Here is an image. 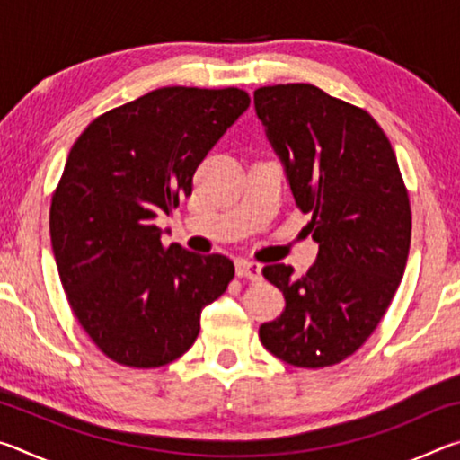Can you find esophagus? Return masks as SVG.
Segmentation results:
<instances>
[{
	"instance_id": "34e87169",
	"label": "esophagus",
	"mask_w": 460,
	"mask_h": 460,
	"mask_svg": "<svg viewBox=\"0 0 460 460\" xmlns=\"http://www.w3.org/2000/svg\"><path fill=\"white\" fill-rule=\"evenodd\" d=\"M237 276L252 279V282H260V279H261V266H260V263H255V261L241 260V261H237Z\"/></svg>"
}]
</instances>
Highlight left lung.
I'll return each instance as SVG.
<instances>
[{
  "mask_svg": "<svg viewBox=\"0 0 460 460\" xmlns=\"http://www.w3.org/2000/svg\"><path fill=\"white\" fill-rule=\"evenodd\" d=\"M253 103L318 243L300 278L286 263L261 270L286 308L260 326V341L294 367H331L371 337L402 282L408 189L392 144L365 109L308 83L260 87Z\"/></svg>",
  "mask_w": 460,
  "mask_h": 460,
  "instance_id": "8db88e82",
  "label": "left lung"
}]
</instances>
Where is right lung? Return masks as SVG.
<instances>
[{"instance_id":"1","label":"right lung","mask_w":460,"mask_h":460,"mask_svg":"<svg viewBox=\"0 0 460 460\" xmlns=\"http://www.w3.org/2000/svg\"><path fill=\"white\" fill-rule=\"evenodd\" d=\"M249 107L243 89L162 87L84 128L50 202V239L73 314L109 359L154 369L182 357L235 266L164 245L154 219L190 197L208 150Z\"/></svg>"}]
</instances>
